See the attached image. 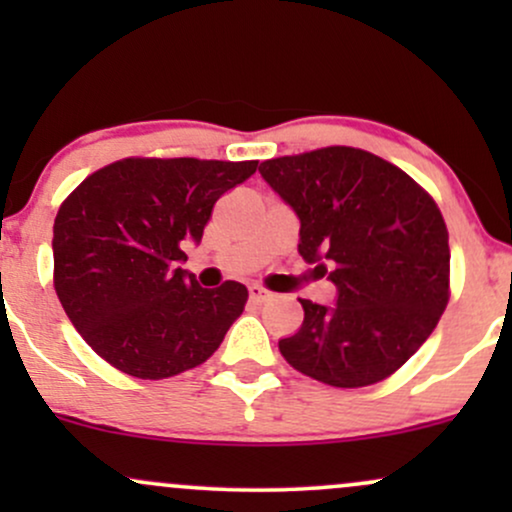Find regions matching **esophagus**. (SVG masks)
<instances>
[{
    "label": "esophagus",
    "instance_id": "esophagus-1",
    "mask_svg": "<svg viewBox=\"0 0 512 512\" xmlns=\"http://www.w3.org/2000/svg\"><path fill=\"white\" fill-rule=\"evenodd\" d=\"M248 291H250V301H252V303H264L269 296H272V293H269V291L264 289V286H260V284H252Z\"/></svg>",
    "mask_w": 512,
    "mask_h": 512
}]
</instances>
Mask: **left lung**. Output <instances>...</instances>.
Here are the masks:
<instances>
[{"label": "left lung", "instance_id": "left-lung-1", "mask_svg": "<svg viewBox=\"0 0 512 512\" xmlns=\"http://www.w3.org/2000/svg\"><path fill=\"white\" fill-rule=\"evenodd\" d=\"M262 178L301 219L298 252L320 262L337 305L305 301L279 342L293 368L332 387L390 378L436 330L450 301L448 228L402 168L354 146L269 158Z\"/></svg>", "mask_w": 512, "mask_h": 512}]
</instances>
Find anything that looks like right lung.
Masks as SVG:
<instances>
[{"label": "right lung", "instance_id": "obj_1", "mask_svg": "<svg viewBox=\"0 0 512 512\" xmlns=\"http://www.w3.org/2000/svg\"><path fill=\"white\" fill-rule=\"evenodd\" d=\"M257 161L122 158L91 173L55 219V291L76 332L103 361L142 380L199 366L248 303L223 281L202 289L178 262L202 240L216 199Z\"/></svg>", "mask_w": 512, "mask_h": 512}]
</instances>
